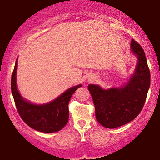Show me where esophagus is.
Listing matches in <instances>:
<instances>
[{
    "instance_id": "1",
    "label": "esophagus",
    "mask_w": 160,
    "mask_h": 160,
    "mask_svg": "<svg viewBox=\"0 0 160 160\" xmlns=\"http://www.w3.org/2000/svg\"><path fill=\"white\" fill-rule=\"evenodd\" d=\"M95 77H92V78H89V81H90V82H93V81H95Z\"/></svg>"
}]
</instances>
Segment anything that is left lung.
I'll use <instances>...</instances> for the list:
<instances>
[{"mask_svg":"<svg viewBox=\"0 0 160 160\" xmlns=\"http://www.w3.org/2000/svg\"><path fill=\"white\" fill-rule=\"evenodd\" d=\"M131 52L137 58L134 73L126 84L103 89L89 84L95 108V117L104 127L114 128L132 121L140 113L150 85V73L144 49L133 39Z\"/></svg>","mask_w":160,"mask_h":160,"instance_id":"obj_1","label":"left lung"}]
</instances>
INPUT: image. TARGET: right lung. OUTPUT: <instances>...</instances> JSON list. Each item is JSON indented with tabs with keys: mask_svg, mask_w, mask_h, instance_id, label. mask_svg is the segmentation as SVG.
<instances>
[{
	"mask_svg": "<svg viewBox=\"0 0 160 160\" xmlns=\"http://www.w3.org/2000/svg\"><path fill=\"white\" fill-rule=\"evenodd\" d=\"M18 58L11 78V90L20 117L31 128L45 133L59 131L68 123V103L73 93L82 84L72 86L54 100L45 104H34L24 98L18 90L16 83Z\"/></svg>",
	"mask_w": 160,
	"mask_h": 160,
	"instance_id": "1",
	"label": "right lung"
}]
</instances>
